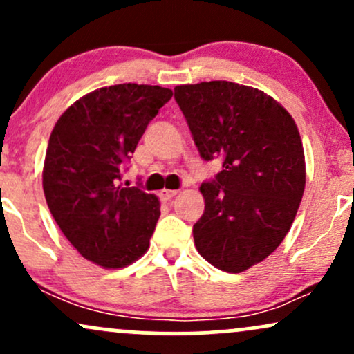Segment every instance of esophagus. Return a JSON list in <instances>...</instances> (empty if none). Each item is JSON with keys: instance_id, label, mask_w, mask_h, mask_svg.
I'll return each instance as SVG.
<instances>
[{"instance_id": "esophagus-1", "label": "esophagus", "mask_w": 354, "mask_h": 354, "mask_svg": "<svg viewBox=\"0 0 354 354\" xmlns=\"http://www.w3.org/2000/svg\"><path fill=\"white\" fill-rule=\"evenodd\" d=\"M178 194V191L176 189H161L160 191V198L163 201H169L171 200V198H174Z\"/></svg>"}]
</instances>
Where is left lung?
Here are the masks:
<instances>
[{
    "label": "left lung",
    "instance_id": "obj_1",
    "mask_svg": "<svg viewBox=\"0 0 354 354\" xmlns=\"http://www.w3.org/2000/svg\"><path fill=\"white\" fill-rule=\"evenodd\" d=\"M194 145L223 169L203 183L205 213L193 226L194 246L226 273L258 265L281 245L301 203L306 168L295 120L259 89L231 83L174 88Z\"/></svg>",
    "mask_w": 354,
    "mask_h": 354
}]
</instances>
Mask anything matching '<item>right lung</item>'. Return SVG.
Wrapping results in <instances>:
<instances>
[{"instance_id":"1","label":"right lung","mask_w":354,"mask_h":354,"mask_svg":"<svg viewBox=\"0 0 354 354\" xmlns=\"http://www.w3.org/2000/svg\"><path fill=\"white\" fill-rule=\"evenodd\" d=\"M171 96L149 84L100 88L75 101L53 128L44 198L68 241L95 265L118 270L148 251L160 200L120 181L146 126Z\"/></svg>"}]
</instances>
